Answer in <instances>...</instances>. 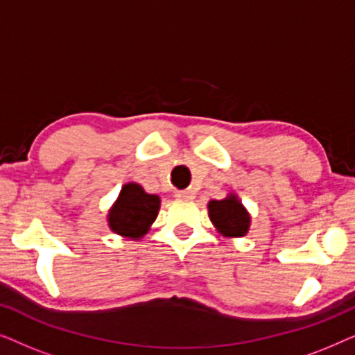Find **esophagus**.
I'll return each mask as SVG.
<instances>
[{
	"label": "esophagus",
	"instance_id": "34e87169",
	"mask_svg": "<svg viewBox=\"0 0 355 355\" xmlns=\"http://www.w3.org/2000/svg\"><path fill=\"white\" fill-rule=\"evenodd\" d=\"M176 197L178 198H182V200H192L193 197V192L192 191H178L176 192Z\"/></svg>",
	"mask_w": 355,
	"mask_h": 355
}]
</instances>
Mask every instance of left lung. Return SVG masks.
<instances>
[{
    "mask_svg": "<svg viewBox=\"0 0 355 355\" xmlns=\"http://www.w3.org/2000/svg\"><path fill=\"white\" fill-rule=\"evenodd\" d=\"M208 216L225 237H242L249 231L250 215L234 193H230L223 200L208 202Z\"/></svg>",
    "mask_w": 355,
    "mask_h": 355,
    "instance_id": "obj_1",
    "label": "left lung"
}]
</instances>
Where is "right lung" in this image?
<instances>
[{"mask_svg": "<svg viewBox=\"0 0 355 355\" xmlns=\"http://www.w3.org/2000/svg\"><path fill=\"white\" fill-rule=\"evenodd\" d=\"M159 197L147 193L139 184L123 186L118 200L108 213V225L116 234L137 241L147 234L152 223L157 220Z\"/></svg>", "mask_w": 355, "mask_h": 355, "instance_id": "right-lung-1", "label": "right lung"}]
</instances>
